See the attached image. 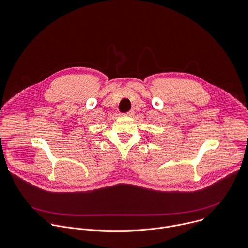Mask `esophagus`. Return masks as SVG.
I'll return each instance as SVG.
<instances>
[{
	"label": "esophagus",
	"mask_w": 248,
	"mask_h": 248,
	"mask_svg": "<svg viewBox=\"0 0 248 248\" xmlns=\"http://www.w3.org/2000/svg\"><path fill=\"white\" fill-rule=\"evenodd\" d=\"M133 115H134V112H133V111H129V112H127V113L124 114V116H125V117H129V118L133 117Z\"/></svg>",
	"instance_id": "34e87169"
}]
</instances>
